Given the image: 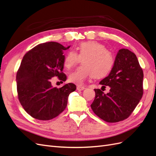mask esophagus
Returning <instances> with one entry per match:
<instances>
[{"instance_id":"esophagus-1","label":"esophagus","mask_w":156,"mask_h":156,"mask_svg":"<svg viewBox=\"0 0 156 156\" xmlns=\"http://www.w3.org/2000/svg\"><path fill=\"white\" fill-rule=\"evenodd\" d=\"M77 89L78 90H79V91H82V90H83L85 89V87H81V86H77Z\"/></svg>"}]
</instances>
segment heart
Here are the masks:
<instances>
[{
  "label": "heart",
  "mask_w": 156,
  "mask_h": 156,
  "mask_svg": "<svg viewBox=\"0 0 156 156\" xmlns=\"http://www.w3.org/2000/svg\"><path fill=\"white\" fill-rule=\"evenodd\" d=\"M81 59L82 65L71 73L69 81L77 85H82L90 77H105L114 65V57L105 46L96 41L80 43L75 48V52L70 51L66 55L64 66L67 69L73 68Z\"/></svg>",
  "instance_id": "1"
}]
</instances>
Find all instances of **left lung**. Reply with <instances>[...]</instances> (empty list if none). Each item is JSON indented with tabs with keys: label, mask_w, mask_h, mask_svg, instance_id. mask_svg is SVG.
Masks as SVG:
<instances>
[{
	"label": "left lung",
	"mask_w": 156,
	"mask_h": 156,
	"mask_svg": "<svg viewBox=\"0 0 156 156\" xmlns=\"http://www.w3.org/2000/svg\"><path fill=\"white\" fill-rule=\"evenodd\" d=\"M143 76L136 55L127 49H120L109 75L100 83L102 87H109V92L94 89L93 112L111 123L127 119L143 97Z\"/></svg>",
	"instance_id": "1"
}]
</instances>
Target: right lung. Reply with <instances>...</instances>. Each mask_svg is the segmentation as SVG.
Listing matches in <instances>:
<instances>
[{"instance_id": "add662e5", "label": "right lung", "mask_w": 156, "mask_h": 156, "mask_svg": "<svg viewBox=\"0 0 156 156\" xmlns=\"http://www.w3.org/2000/svg\"><path fill=\"white\" fill-rule=\"evenodd\" d=\"M65 48L57 42L36 45L23 56L16 75L18 99L25 111L34 119L49 120L63 112L71 92L76 90L73 83L57 88L51 79L58 77L66 81L63 72Z\"/></svg>"}]
</instances>
